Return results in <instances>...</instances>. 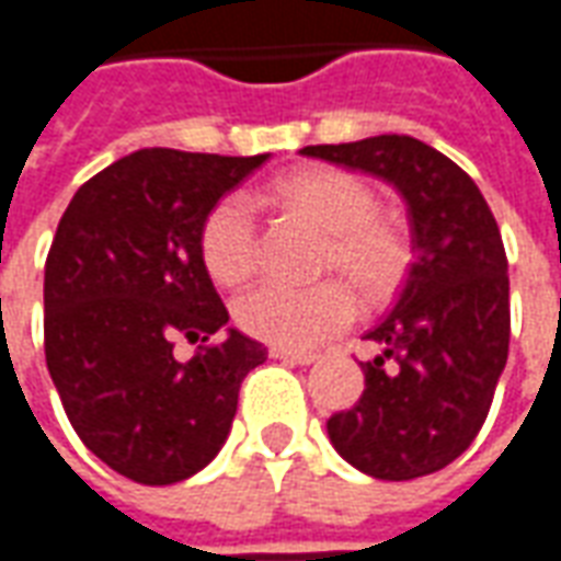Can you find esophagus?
Here are the masks:
<instances>
[{
    "instance_id": "obj_1",
    "label": "esophagus",
    "mask_w": 561,
    "mask_h": 561,
    "mask_svg": "<svg viewBox=\"0 0 561 561\" xmlns=\"http://www.w3.org/2000/svg\"><path fill=\"white\" fill-rule=\"evenodd\" d=\"M270 357H276V360H282V364H294V366H309L318 360V354L288 352V348H270Z\"/></svg>"
}]
</instances>
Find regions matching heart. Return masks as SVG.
I'll list each match as a JSON object with an SVG mask.
<instances>
[{
  "label": "heart",
  "instance_id": "1",
  "mask_svg": "<svg viewBox=\"0 0 561 561\" xmlns=\"http://www.w3.org/2000/svg\"><path fill=\"white\" fill-rule=\"evenodd\" d=\"M270 197L288 213L324 231L318 270L340 279L312 285L261 282L233 304V318L252 340L288 352L316 348L348 328L357 316L354 294L385 300L412 267V233L405 221L378 209L373 185L340 168H306L273 183ZM201 257L221 285H240L257 267L261 231L252 204L243 195L219 197L201 225ZM342 278L346 280L341 282Z\"/></svg>",
  "mask_w": 561,
  "mask_h": 561
}]
</instances>
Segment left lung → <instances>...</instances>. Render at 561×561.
<instances>
[{"label":"left lung","mask_w":561,"mask_h":561,"mask_svg":"<svg viewBox=\"0 0 561 561\" xmlns=\"http://www.w3.org/2000/svg\"><path fill=\"white\" fill-rule=\"evenodd\" d=\"M304 156L388 180L409 207L414 261L388 316L366 333L364 397L333 414L342 459L378 481L445 469L481 433L507 364L511 297L502 233L459 164L409 135L304 147Z\"/></svg>","instance_id":"obj_1"}]
</instances>
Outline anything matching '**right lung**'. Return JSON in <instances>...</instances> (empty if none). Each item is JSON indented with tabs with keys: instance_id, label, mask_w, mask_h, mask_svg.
I'll return each instance as SVG.
<instances>
[{
	"instance_id": "1",
	"label": "right lung",
	"mask_w": 561,
	"mask_h": 561,
	"mask_svg": "<svg viewBox=\"0 0 561 561\" xmlns=\"http://www.w3.org/2000/svg\"><path fill=\"white\" fill-rule=\"evenodd\" d=\"M270 156L138 149L80 185L44 264V357L68 421L131 481L192 478L267 348L228 324L201 257L209 207ZM180 339L201 341L188 362Z\"/></svg>"
}]
</instances>
